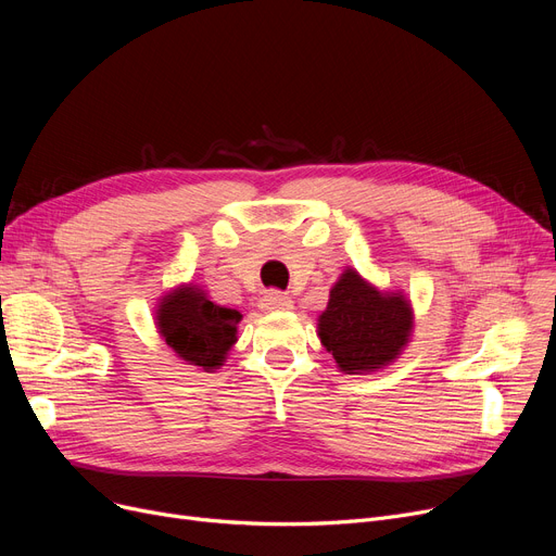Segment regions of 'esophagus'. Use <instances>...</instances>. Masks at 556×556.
I'll list each match as a JSON object with an SVG mask.
<instances>
[{"mask_svg": "<svg viewBox=\"0 0 556 556\" xmlns=\"http://www.w3.org/2000/svg\"><path fill=\"white\" fill-rule=\"evenodd\" d=\"M293 306H295L293 298L281 295V293H277V290H270V293L261 298V308L263 311H290Z\"/></svg>", "mask_w": 556, "mask_h": 556, "instance_id": "esophagus-1", "label": "esophagus"}]
</instances>
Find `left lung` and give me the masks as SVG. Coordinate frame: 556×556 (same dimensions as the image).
<instances>
[{
  "instance_id": "obj_1",
  "label": "left lung",
  "mask_w": 556,
  "mask_h": 556,
  "mask_svg": "<svg viewBox=\"0 0 556 556\" xmlns=\"http://www.w3.org/2000/svg\"><path fill=\"white\" fill-rule=\"evenodd\" d=\"M415 329L413 302L401 290H381L346 268L317 317V338L344 374H371L392 365Z\"/></svg>"
}]
</instances>
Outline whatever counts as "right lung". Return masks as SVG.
Listing matches in <instances>:
<instances>
[{
    "instance_id": "1",
    "label": "right lung",
    "mask_w": 556,
    "mask_h": 556,
    "mask_svg": "<svg viewBox=\"0 0 556 556\" xmlns=\"http://www.w3.org/2000/svg\"><path fill=\"white\" fill-rule=\"evenodd\" d=\"M239 311L210 300L207 290L180 283L164 293L155 306V329L175 358L202 371L220 369L237 344Z\"/></svg>"
}]
</instances>
